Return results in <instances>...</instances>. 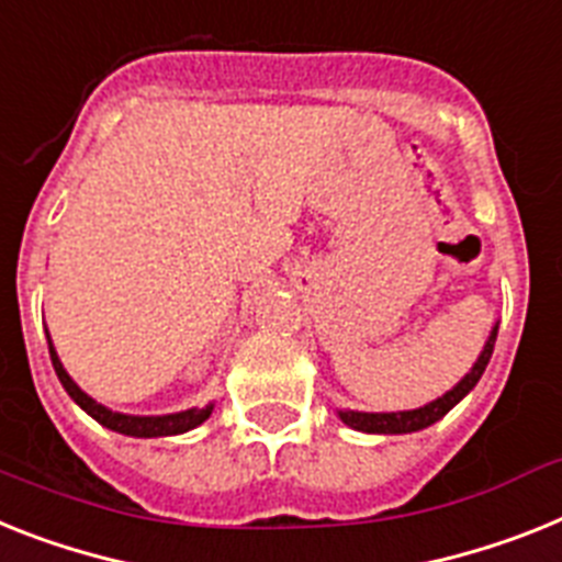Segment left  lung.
<instances>
[{"instance_id": "left-lung-1", "label": "left lung", "mask_w": 562, "mask_h": 562, "mask_svg": "<svg viewBox=\"0 0 562 562\" xmlns=\"http://www.w3.org/2000/svg\"><path fill=\"white\" fill-rule=\"evenodd\" d=\"M494 339H497V328H494L488 342H485L483 353H480L477 362H474V369H471L469 374H465L463 380L449 391V394H442L440 400H434V403L423 405V408H414V412H397V414L339 412V417H342L346 426L357 428V431H369V434H408V431H419V428L431 426V423H437L440 417H446V414H449L451 408H454V405L460 403V400L474 389V385H477L485 366H488V360H492Z\"/></svg>"}]
</instances>
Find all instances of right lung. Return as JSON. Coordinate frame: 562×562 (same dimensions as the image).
I'll use <instances>...</instances> for the list:
<instances>
[{
  "instance_id": "1",
  "label": "right lung",
  "mask_w": 562,
  "mask_h": 562,
  "mask_svg": "<svg viewBox=\"0 0 562 562\" xmlns=\"http://www.w3.org/2000/svg\"><path fill=\"white\" fill-rule=\"evenodd\" d=\"M48 348H50V362H54L56 376H59L63 389L70 394V400H74L82 412L91 414L97 423L111 428V431L128 434V437H171V434L191 431V428H196L200 423H205V419L211 417V408H214V405H205V408H188V412H179V414H165V417H131V414L111 412V408H105V405H99L97 400L88 397V394H85L74 380H70L68 371L63 369V362H59V357H56L50 342Z\"/></svg>"
}]
</instances>
